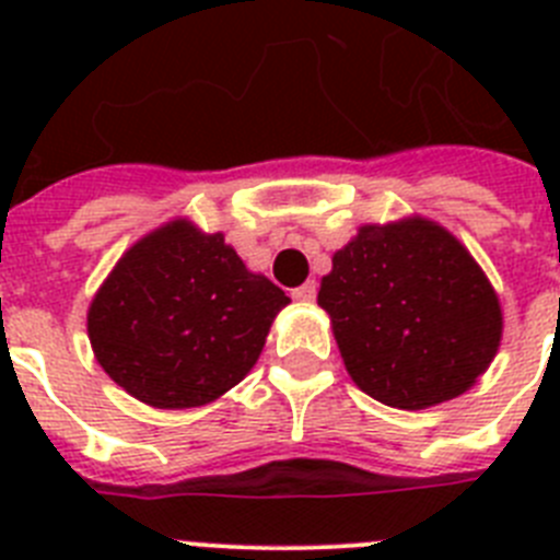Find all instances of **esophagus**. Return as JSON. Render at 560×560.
Here are the masks:
<instances>
[{
	"label": "esophagus",
	"instance_id": "34e87169",
	"mask_svg": "<svg viewBox=\"0 0 560 560\" xmlns=\"http://www.w3.org/2000/svg\"><path fill=\"white\" fill-rule=\"evenodd\" d=\"M291 296H294L296 303H314V300H316V283H314V280H308V283H303L300 289L291 291Z\"/></svg>",
	"mask_w": 560,
	"mask_h": 560
}]
</instances>
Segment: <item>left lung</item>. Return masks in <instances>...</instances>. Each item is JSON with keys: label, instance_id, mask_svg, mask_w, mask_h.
Segmentation results:
<instances>
[{"label": "left lung", "instance_id": "obj_1", "mask_svg": "<svg viewBox=\"0 0 560 560\" xmlns=\"http://www.w3.org/2000/svg\"><path fill=\"white\" fill-rule=\"evenodd\" d=\"M316 303L361 393L427 409L474 387L502 339V308L485 271L427 219L361 226L334 255Z\"/></svg>", "mask_w": 560, "mask_h": 560}]
</instances>
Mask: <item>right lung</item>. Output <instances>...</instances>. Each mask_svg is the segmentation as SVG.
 Instances as JSON below:
<instances>
[{"label":"right lung","mask_w":560,"mask_h":560,"mask_svg":"<svg viewBox=\"0 0 560 560\" xmlns=\"http://www.w3.org/2000/svg\"><path fill=\"white\" fill-rule=\"evenodd\" d=\"M291 300L252 275L221 232L179 219L117 260L89 305L92 350L114 384L156 409L205 407L255 368Z\"/></svg>","instance_id":"1"}]
</instances>
